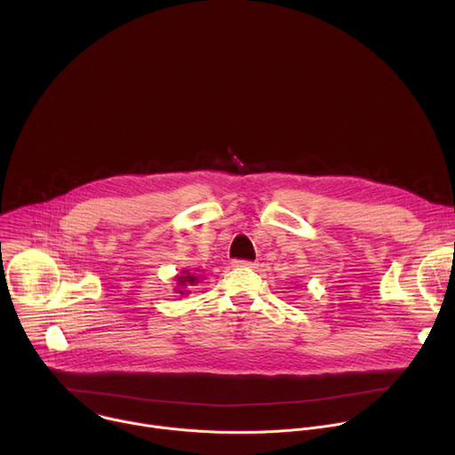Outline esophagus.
<instances>
[{"instance_id":"obj_1","label":"esophagus","mask_w":455,"mask_h":455,"mask_svg":"<svg viewBox=\"0 0 455 455\" xmlns=\"http://www.w3.org/2000/svg\"><path fill=\"white\" fill-rule=\"evenodd\" d=\"M235 268H255V263L251 261H244V259H235V261L232 263Z\"/></svg>"}]
</instances>
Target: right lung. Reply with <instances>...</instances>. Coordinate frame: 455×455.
<instances>
[{"instance_id":"1","label":"right lung","mask_w":455,"mask_h":455,"mask_svg":"<svg viewBox=\"0 0 455 455\" xmlns=\"http://www.w3.org/2000/svg\"><path fill=\"white\" fill-rule=\"evenodd\" d=\"M200 283V275L198 272H190V270H183L181 275L176 277V293L180 295H188L190 293V286Z\"/></svg>"}]
</instances>
